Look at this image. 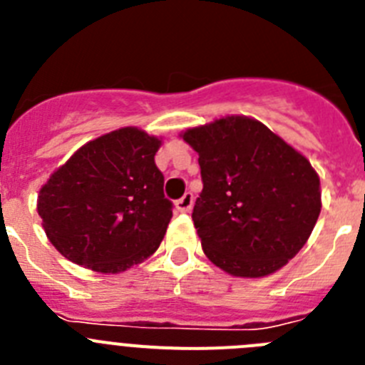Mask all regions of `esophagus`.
<instances>
[{"instance_id":"1","label":"esophagus","mask_w":365,"mask_h":365,"mask_svg":"<svg viewBox=\"0 0 365 365\" xmlns=\"http://www.w3.org/2000/svg\"><path fill=\"white\" fill-rule=\"evenodd\" d=\"M192 206H193V195L190 192H186L185 195H182V197L175 202L177 212H182V214H186V212L192 210Z\"/></svg>"}]
</instances>
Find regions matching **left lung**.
Returning a JSON list of instances; mask_svg holds the SVG:
<instances>
[{"label":"left lung","mask_w":365,"mask_h":365,"mask_svg":"<svg viewBox=\"0 0 365 365\" xmlns=\"http://www.w3.org/2000/svg\"><path fill=\"white\" fill-rule=\"evenodd\" d=\"M182 138L199 153L202 192L192 219L206 257L240 278L282 269L307 243L322 210L311 163L248 117L219 118Z\"/></svg>","instance_id":"8db88e82"}]
</instances>
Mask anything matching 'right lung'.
<instances>
[{"label": "right lung", "mask_w": 365, "mask_h": 365, "mask_svg": "<svg viewBox=\"0 0 365 365\" xmlns=\"http://www.w3.org/2000/svg\"><path fill=\"white\" fill-rule=\"evenodd\" d=\"M160 140L122 128L83 144L41 186L38 214L58 252L95 272H124L159 248L172 201L155 164Z\"/></svg>", "instance_id": "obj_1"}]
</instances>
